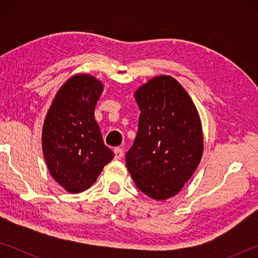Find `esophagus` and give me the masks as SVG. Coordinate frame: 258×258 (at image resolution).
I'll list each match as a JSON object with an SVG mask.
<instances>
[{"label": "esophagus", "mask_w": 258, "mask_h": 258, "mask_svg": "<svg viewBox=\"0 0 258 258\" xmlns=\"http://www.w3.org/2000/svg\"><path fill=\"white\" fill-rule=\"evenodd\" d=\"M113 154H115V159L118 160V159L123 158L124 151H123V149H121V148H115V150H113Z\"/></svg>", "instance_id": "esophagus-1"}]
</instances>
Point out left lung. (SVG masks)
Instances as JSON below:
<instances>
[{"mask_svg":"<svg viewBox=\"0 0 258 258\" xmlns=\"http://www.w3.org/2000/svg\"><path fill=\"white\" fill-rule=\"evenodd\" d=\"M139 130L126 154L135 185L148 197L177 195L202 160V120L190 95L175 78L156 76L134 93Z\"/></svg>","mask_w":258,"mask_h":258,"instance_id":"1","label":"left lung"}]
</instances>
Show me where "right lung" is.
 Wrapping results in <instances>:
<instances>
[{
    "label": "right lung",
    "instance_id": "1",
    "mask_svg": "<svg viewBox=\"0 0 258 258\" xmlns=\"http://www.w3.org/2000/svg\"><path fill=\"white\" fill-rule=\"evenodd\" d=\"M102 91L103 84L94 76H72L56 92L43 124L42 148L47 168L71 194L89 189L113 158L94 119Z\"/></svg>",
    "mask_w": 258,
    "mask_h": 258
}]
</instances>
